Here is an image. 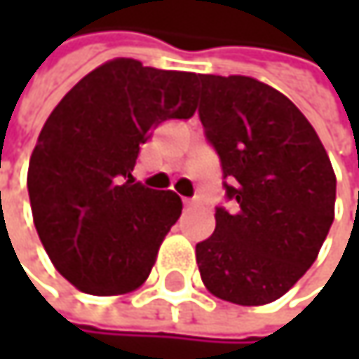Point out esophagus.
<instances>
[{
	"label": "esophagus",
	"instance_id": "34e87169",
	"mask_svg": "<svg viewBox=\"0 0 359 359\" xmlns=\"http://www.w3.org/2000/svg\"><path fill=\"white\" fill-rule=\"evenodd\" d=\"M182 205H184L187 210H191V208H195V201H191V199H182Z\"/></svg>",
	"mask_w": 359,
	"mask_h": 359
}]
</instances>
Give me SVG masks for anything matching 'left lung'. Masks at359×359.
<instances>
[{
	"mask_svg": "<svg viewBox=\"0 0 359 359\" xmlns=\"http://www.w3.org/2000/svg\"><path fill=\"white\" fill-rule=\"evenodd\" d=\"M199 118L220 156L235 212L197 243L205 289L237 306L283 297L316 262L334 220L337 179L314 126L274 87L251 76H199Z\"/></svg>",
	"mask_w": 359,
	"mask_h": 359,
	"instance_id": "obj_1",
	"label": "left lung"
}]
</instances>
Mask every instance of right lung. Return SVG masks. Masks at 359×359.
Instances as JSON below:
<instances>
[{"instance_id":"1","label":"right lung","mask_w":359,"mask_h":359,"mask_svg":"<svg viewBox=\"0 0 359 359\" xmlns=\"http://www.w3.org/2000/svg\"><path fill=\"white\" fill-rule=\"evenodd\" d=\"M197 79L116 57L45 120L27 177L31 210L51 264L79 291L124 295L147 280L182 203L130 172L151 128L195 114Z\"/></svg>"}]
</instances>
